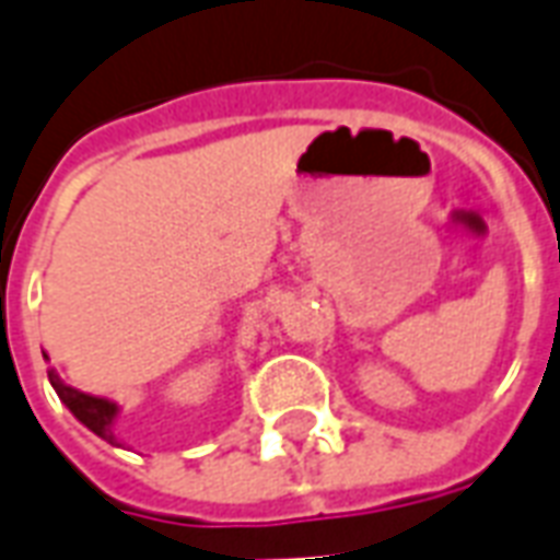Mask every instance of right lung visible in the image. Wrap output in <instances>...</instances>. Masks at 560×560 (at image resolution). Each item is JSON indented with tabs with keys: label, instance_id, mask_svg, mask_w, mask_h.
I'll list each match as a JSON object with an SVG mask.
<instances>
[{
	"label": "right lung",
	"instance_id": "add662e5",
	"mask_svg": "<svg viewBox=\"0 0 560 560\" xmlns=\"http://www.w3.org/2000/svg\"><path fill=\"white\" fill-rule=\"evenodd\" d=\"M47 377H50V384H54L56 396L62 399L68 411L74 413L90 432H95L102 441L114 446H122L119 444V438L114 434V425H116V413H119V405L110 399H102V396H90V393H80V389L68 387L62 377L56 375V369H47Z\"/></svg>",
	"mask_w": 560,
	"mask_h": 560
}]
</instances>
